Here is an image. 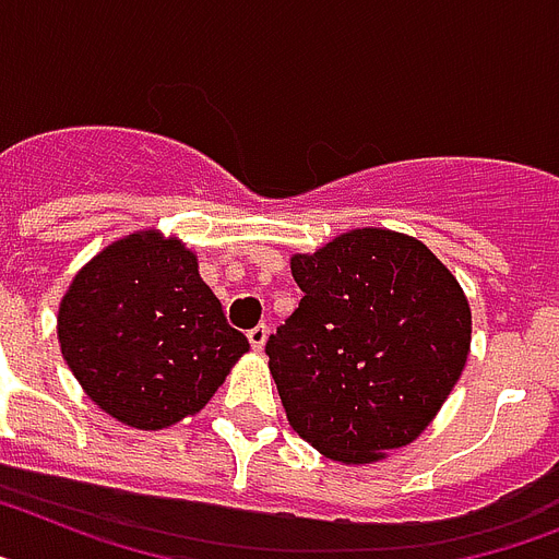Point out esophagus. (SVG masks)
<instances>
[{
  "label": "esophagus",
  "instance_id": "esophagus-1",
  "mask_svg": "<svg viewBox=\"0 0 559 559\" xmlns=\"http://www.w3.org/2000/svg\"><path fill=\"white\" fill-rule=\"evenodd\" d=\"M265 340H269V325H265V322H260V325H253V329L248 331V343H251L257 352L265 348Z\"/></svg>",
  "mask_w": 559,
  "mask_h": 559
}]
</instances>
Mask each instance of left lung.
I'll return each instance as SVG.
<instances>
[{
	"instance_id": "left-lung-1",
	"label": "left lung",
	"mask_w": 559,
	"mask_h": 559,
	"mask_svg": "<svg viewBox=\"0 0 559 559\" xmlns=\"http://www.w3.org/2000/svg\"><path fill=\"white\" fill-rule=\"evenodd\" d=\"M290 274L302 299L265 345L290 428L345 465L417 440L472 352L456 276L417 237L389 228L294 253Z\"/></svg>"
}]
</instances>
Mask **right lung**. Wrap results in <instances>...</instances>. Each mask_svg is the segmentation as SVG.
Returning a JSON list of instances; mask_svg holds the SVG:
<instances>
[{
    "label": "right lung",
    "instance_id": "add662e5",
    "mask_svg": "<svg viewBox=\"0 0 559 559\" xmlns=\"http://www.w3.org/2000/svg\"><path fill=\"white\" fill-rule=\"evenodd\" d=\"M57 336L87 400L140 431L202 412L251 348L202 283L197 253L154 228L114 239L76 271Z\"/></svg>",
    "mask_w": 559,
    "mask_h": 559
}]
</instances>
